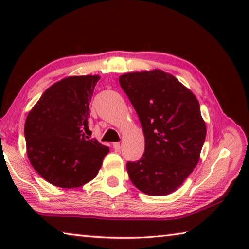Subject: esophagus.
I'll return each mask as SVG.
<instances>
[{"instance_id": "obj_1", "label": "esophagus", "mask_w": 249, "mask_h": 249, "mask_svg": "<svg viewBox=\"0 0 249 249\" xmlns=\"http://www.w3.org/2000/svg\"><path fill=\"white\" fill-rule=\"evenodd\" d=\"M113 148H114L116 151H119L121 148L120 142H113Z\"/></svg>"}]
</instances>
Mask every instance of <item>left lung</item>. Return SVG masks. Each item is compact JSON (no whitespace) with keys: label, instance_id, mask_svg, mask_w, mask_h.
Instances as JSON below:
<instances>
[{"label":"left lung","instance_id":"1","mask_svg":"<svg viewBox=\"0 0 249 249\" xmlns=\"http://www.w3.org/2000/svg\"><path fill=\"white\" fill-rule=\"evenodd\" d=\"M119 81L145 136L142 157L126 166L129 179L148 196L170 195L200 160L206 125L199 101L175 75L160 69L124 73Z\"/></svg>","mask_w":249,"mask_h":249}]
</instances>
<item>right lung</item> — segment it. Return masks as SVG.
<instances>
[{
    "instance_id": "add662e5",
    "label": "right lung",
    "mask_w": 249,
    "mask_h": 249,
    "mask_svg": "<svg viewBox=\"0 0 249 249\" xmlns=\"http://www.w3.org/2000/svg\"><path fill=\"white\" fill-rule=\"evenodd\" d=\"M100 75H70L50 86L29 111L25 140L38 175L59 188L82 187L94 179L109 149L88 140L90 102Z\"/></svg>"
}]
</instances>
